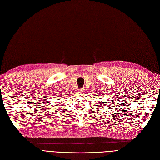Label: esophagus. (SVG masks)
<instances>
[{
    "label": "esophagus",
    "mask_w": 160,
    "mask_h": 160,
    "mask_svg": "<svg viewBox=\"0 0 160 160\" xmlns=\"http://www.w3.org/2000/svg\"><path fill=\"white\" fill-rule=\"evenodd\" d=\"M84 91V90L83 89V88H80L79 90H78V92H83Z\"/></svg>",
    "instance_id": "esophagus-1"
}]
</instances>
